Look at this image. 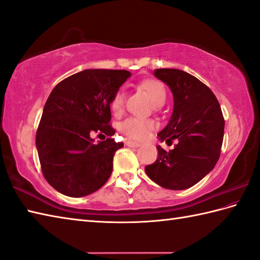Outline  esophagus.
Wrapping results in <instances>:
<instances>
[{"instance_id": "1", "label": "esophagus", "mask_w": 260, "mask_h": 260, "mask_svg": "<svg viewBox=\"0 0 260 260\" xmlns=\"http://www.w3.org/2000/svg\"><path fill=\"white\" fill-rule=\"evenodd\" d=\"M125 144L127 145V146H129V147H139L141 144L140 143H137V142H134V141H126L125 142Z\"/></svg>"}]
</instances>
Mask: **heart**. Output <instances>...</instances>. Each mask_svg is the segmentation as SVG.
I'll return each instance as SVG.
<instances>
[{
  "mask_svg": "<svg viewBox=\"0 0 260 260\" xmlns=\"http://www.w3.org/2000/svg\"><path fill=\"white\" fill-rule=\"evenodd\" d=\"M140 86L143 89L147 95L150 96L155 106H161L165 104L167 98V91L165 85L162 84L160 81L157 80H145L141 82ZM125 101V94L121 90H118L114 94L113 99H111L110 106L114 111L118 113L124 107ZM154 123L151 119L145 118H137V117H129V118L125 119L123 123L120 124L119 129L125 136L128 137L131 140L135 141H142L147 137L150 132L153 129Z\"/></svg>",
  "mask_w": 260,
  "mask_h": 260,
  "instance_id": "obj_1",
  "label": "heart"
}]
</instances>
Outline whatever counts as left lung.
I'll use <instances>...</instances> for the list:
<instances>
[{"mask_svg": "<svg viewBox=\"0 0 260 260\" xmlns=\"http://www.w3.org/2000/svg\"><path fill=\"white\" fill-rule=\"evenodd\" d=\"M154 75L174 94V113L157 136L166 142L177 140V144L168 152L157 146L156 160L145 167V172L167 189H187L216 165L224 118L214 93L194 75L176 69H156Z\"/></svg>", "mask_w": 260, "mask_h": 260, "instance_id": "obj_1", "label": "left lung"}]
</instances>
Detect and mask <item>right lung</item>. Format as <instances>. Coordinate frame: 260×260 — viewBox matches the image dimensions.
Returning <instances> with one entry per match:
<instances>
[{"label":"right lung","instance_id":"1","mask_svg":"<svg viewBox=\"0 0 260 260\" xmlns=\"http://www.w3.org/2000/svg\"><path fill=\"white\" fill-rule=\"evenodd\" d=\"M131 76L126 70H84L55 86L36 134L42 172L63 195L82 197L103 187L123 142L94 143V134L111 136L110 103Z\"/></svg>","mask_w":260,"mask_h":260}]
</instances>
